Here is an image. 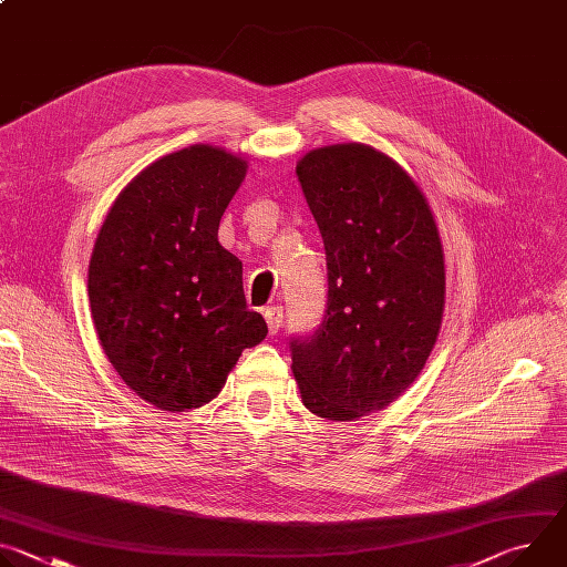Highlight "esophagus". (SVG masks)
I'll list each match as a JSON object with an SVG mask.
<instances>
[{
	"mask_svg": "<svg viewBox=\"0 0 567 567\" xmlns=\"http://www.w3.org/2000/svg\"><path fill=\"white\" fill-rule=\"evenodd\" d=\"M265 320H267V328H269V334H276L282 326V307L278 305H271L265 309Z\"/></svg>",
	"mask_w": 567,
	"mask_h": 567,
	"instance_id": "34e87169",
	"label": "esophagus"
}]
</instances>
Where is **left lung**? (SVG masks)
Masks as SVG:
<instances>
[{"instance_id":"left-lung-1","label":"left lung","mask_w":567,"mask_h":567,"mask_svg":"<svg viewBox=\"0 0 567 567\" xmlns=\"http://www.w3.org/2000/svg\"><path fill=\"white\" fill-rule=\"evenodd\" d=\"M328 260V309L293 337L305 406L352 422L422 372L444 313V251L433 210L396 161L363 143L326 145L296 166Z\"/></svg>"}]
</instances>
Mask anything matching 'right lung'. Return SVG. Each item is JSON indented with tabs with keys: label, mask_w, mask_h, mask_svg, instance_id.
<instances>
[{
	"label": "right lung",
	"mask_w": 567,
	"mask_h": 567,
	"mask_svg": "<svg viewBox=\"0 0 567 567\" xmlns=\"http://www.w3.org/2000/svg\"><path fill=\"white\" fill-rule=\"evenodd\" d=\"M245 175V158L213 145L161 156L121 190L96 237L87 291L99 341L158 411L204 406L241 350L267 337L241 262L217 241Z\"/></svg>",
	"instance_id": "add662e5"
}]
</instances>
